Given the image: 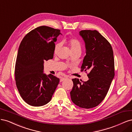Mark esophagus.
<instances>
[{"mask_svg": "<svg viewBox=\"0 0 132 132\" xmlns=\"http://www.w3.org/2000/svg\"><path fill=\"white\" fill-rule=\"evenodd\" d=\"M68 78L67 76H64V77H63V78H62L61 79H60V81H61V82L63 81V80H65L66 78Z\"/></svg>", "mask_w": 132, "mask_h": 132, "instance_id": "34e87169", "label": "esophagus"}]
</instances>
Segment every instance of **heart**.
Instances as JSON below:
<instances>
[{"mask_svg": "<svg viewBox=\"0 0 132 132\" xmlns=\"http://www.w3.org/2000/svg\"><path fill=\"white\" fill-rule=\"evenodd\" d=\"M68 44L70 47L71 52L76 51H81V43L78 39L75 38H71L68 40ZM61 47V43H57L55 45L54 48V53L57 54Z\"/></svg>", "mask_w": 132, "mask_h": 132, "instance_id": "heart-1", "label": "heart"}]
</instances>
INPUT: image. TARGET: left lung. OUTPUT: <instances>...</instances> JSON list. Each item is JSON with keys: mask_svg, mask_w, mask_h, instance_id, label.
Instances as JSON below:
<instances>
[{"mask_svg": "<svg viewBox=\"0 0 132 132\" xmlns=\"http://www.w3.org/2000/svg\"><path fill=\"white\" fill-rule=\"evenodd\" d=\"M79 34L86 48L81 71L89 70L90 73L87 74V81L72 79L70 96L76 105L91 109L103 101L110 89L114 76L113 52L110 42L97 31L81 30Z\"/></svg>", "mask_w": 132, "mask_h": 132, "instance_id": "8db88e82", "label": "left lung"}]
</instances>
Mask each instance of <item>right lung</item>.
<instances>
[{"mask_svg":"<svg viewBox=\"0 0 132 132\" xmlns=\"http://www.w3.org/2000/svg\"><path fill=\"white\" fill-rule=\"evenodd\" d=\"M60 31L46 26L38 27L29 32L20 45L15 68L16 85L21 97L31 106L48 103L59 84V78L43 71L44 61L53 58Z\"/></svg>","mask_w":132,"mask_h":132,"instance_id":"right-lung-1","label":"right lung"}]
</instances>
